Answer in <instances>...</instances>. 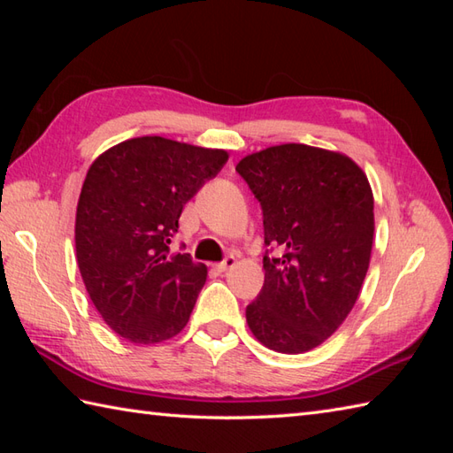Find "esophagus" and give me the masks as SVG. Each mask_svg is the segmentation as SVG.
Listing matches in <instances>:
<instances>
[{
    "label": "esophagus",
    "instance_id": "esophagus-1",
    "mask_svg": "<svg viewBox=\"0 0 453 453\" xmlns=\"http://www.w3.org/2000/svg\"><path fill=\"white\" fill-rule=\"evenodd\" d=\"M235 263H237V258L234 257V255H229V257H226L224 261L221 263H218L214 268L218 273H226V271H229V268H234L235 266Z\"/></svg>",
    "mask_w": 453,
    "mask_h": 453
}]
</instances>
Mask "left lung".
Instances as JSON below:
<instances>
[{"instance_id":"obj_1","label":"left lung","mask_w":453,"mask_h":453,"mask_svg":"<svg viewBox=\"0 0 453 453\" xmlns=\"http://www.w3.org/2000/svg\"><path fill=\"white\" fill-rule=\"evenodd\" d=\"M263 206L265 286L247 325L266 349L302 354L339 329L358 300L373 245V192L341 151L280 143L237 163Z\"/></svg>"}]
</instances>
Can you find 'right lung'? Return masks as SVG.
I'll use <instances>...</instances> for the list:
<instances>
[{
  "label": "right lung",
  "mask_w": 453,
  "mask_h": 453,
  "mask_svg": "<svg viewBox=\"0 0 453 453\" xmlns=\"http://www.w3.org/2000/svg\"><path fill=\"white\" fill-rule=\"evenodd\" d=\"M229 153L142 136L95 159L75 210V257L95 310L134 344L179 334L208 268L171 253L182 206L216 177Z\"/></svg>",
  "instance_id": "right-lung-1"
}]
</instances>
